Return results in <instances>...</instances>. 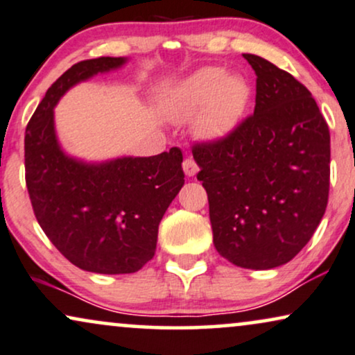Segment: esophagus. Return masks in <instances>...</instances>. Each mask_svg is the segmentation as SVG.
<instances>
[{
    "instance_id": "1",
    "label": "esophagus",
    "mask_w": 355,
    "mask_h": 355,
    "mask_svg": "<svg viewBox=\"0 0 355 355\" xmlns=\"http://www.w3.org/2000/svg\"><path fill=\"white\" fill-rule=\"evenodd\" d=\"M183 172H185L187 177H193V175H196L198 172V165L193 159H185V162H183Z\"/></svg>"
}]
</instances>
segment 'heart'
<instances>
[{
	"instance_id": "heart-1",
	"label": "heart",
	"mask_w": 355,
	"mask_h": 355,
	"mask_svg": "<svg viewBox=\"0 0 355 355\" xmlns=\"http://www.w3.org/2000/svg\"><path fill=\"white\" fill-rule=\"evenodd\" d=\"M250 101V87L241 75L221 67H203L177 89L172 114L188 121L200 114L198 132L205 139H221L234 131Z\"/></svg>"
}]
</instances>
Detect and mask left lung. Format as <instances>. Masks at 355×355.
<instances>
[{
  "instance_id": "obj_1",
  "label": "left lung",
  "mask_w": 355,
  "mask_h": 355,
  "mask_svg": "<svg viewBox=\"0 0 355 355\" xmlns=\"http://www.w3.org/2000/svg\"><path fill=\"white\" fill-rule=\"evenodd\" d=\"M244 58L257 75L254 114L226 137L193 146V159L214 248L237 267L268 270L290 262L324 216L331 139L304 85L266 58Z\"/></svg>"
}]
</instances>
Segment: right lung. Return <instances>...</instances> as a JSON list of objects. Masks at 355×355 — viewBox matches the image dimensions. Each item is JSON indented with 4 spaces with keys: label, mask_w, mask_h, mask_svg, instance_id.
I'll return each mask as SVG.
<instances>
[{
    "label": "right lung",
    "mask_w": 355,
    "mask_h": 355,
    "mask_svg": "<svg viewBox=\"0 0 355 355\" xmlns=\"http://www.w3.org/2000/svg\"><path fill=\"white\" fill-rule=\"evenodd\" d=\"M128 58L70 67L47 89L24 137L26 185L37 223L65 259L87 272L134 273L154 257L160 219L185 183L178 147L152 157L85 162L60 147L53 107L71 87Z\"/></svg>",
    "instance_id": "1"
}]
</instances>
